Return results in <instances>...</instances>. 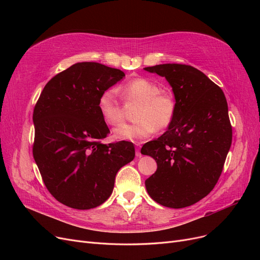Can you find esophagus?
<instances>
[{
	"label": "esophagus",
	"mask_w": 260,
	"mask_h": 260,
	"mask_svg": "<svg viewBox=\"0 0 260 260\" xmlns=\"http://www.w3.org/2000/svg\"><path fill=\"white\" fill-rule=\"evenodd\" d=\"M136 156H141L140 149H139V148H137V149H136Z\"/></svg>",
	"instance_id": "1"
}]
</instances>
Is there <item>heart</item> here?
Masks as SVG:
<instances>
[{
    "instance_id": "obj_1",
    "label": "heart",
    "mask_w": 260,
    "mask_h": 260,
    "mask_svg": "<svg viewBox=\"0 0 260 260\" xmlns=\"http://www.w3.org/2000/svg\"><path fill=\"white\" fill-rule=\"evenodd\" d=\"M119 91L125 104H138V107L133 116L136 122L123 123L113 128L114 140L136 142L150 137L155 129L169 127L173 122L175 100L170 94L162 93L155 82L144 78L134 79L120 87ZM97 107L107 125H115L123 120L124 111L114 89L104 90L98 98Z\"/></svg>"
}]
</instances>
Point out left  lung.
<instances>
[{"label":"left lung","instance_id":"8db88e82","mask_svg":"<svg viewBox=\"0 0 260 260\" xmlns=\"http://www.w3.org/2000/svg\"><path fill=\"white\" fill-rule=\"evenodd\" d=\"M144 69L166 79L176 102L169 128L141 148V154L157 164L146 189L163 206H190L213 190L222 172L232 141L227 100L219 86L191 66L164 63Z\"/></svg>","mask_w":260,"mask_h":260}]
</instances>
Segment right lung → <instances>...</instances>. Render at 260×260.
Returning <instances> with one entry per match:
<instances>
[{
  "label": "right lung",
  "mask_w": 260,
  "mask_h": 260,
  "mask_svg": "<svg viewBox=\"0 0 260 260\" xmlns=\"http://www.w3.org/2000/svg\"><path fill=\"white\" fill-rule=\"evenodd\" d=\"M125 77L98 62H78L42 90L33 111V157L47 190L60 203L89 209L111 196L115 175L135 157L128 141L104 145L110 131L97 102Z\"/></svg>",
  "instance_id": "right-lung-1"
}]
</instances>
